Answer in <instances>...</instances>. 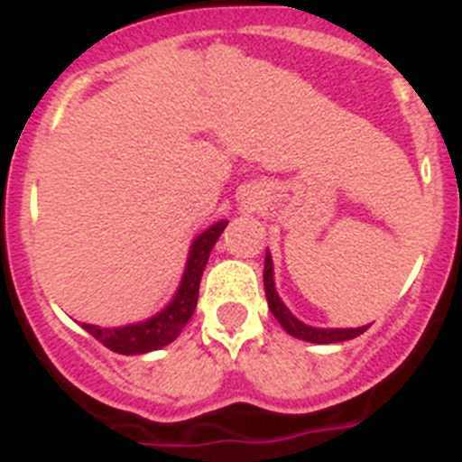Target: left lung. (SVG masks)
<instances>
[{"label":"left lung","mask_w":462,"mask_h":462,"mask_svg":"<svg viewBox=\"0 0 462 462\" xmlns=\"http://www.w3.org/2000/svg\"><path fill=\"white\" fill-rule=\"evenodd\" d=\"M275 273H273V256L271 252L266 250V263H263V287H266V298H268V308H271L273 317L280 321V326L287 330L289 336L298 337V340L314 342V345H330V342H345L354 340L361 333L370 328L368 326H358V328H314V326L303 324L300 319H296L291 314V310L282 303V298L277 296L275 289Z\"/></svg>","instance_id":"left-lung-1"}]
</instances>
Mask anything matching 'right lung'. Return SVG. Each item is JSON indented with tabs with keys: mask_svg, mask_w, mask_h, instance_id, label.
Returning <instances> with one entry per match:
<instances>
[{
	"mask_svg": "<svg viewBox=\"0 0 462 462\" xmlns=\"http://www.w3.org/2000/svg\"><path fill=\"white\" fill-rule=\"evenodd\" d=\"M226 219H219L206 231L196 236L189 245V254H187L185 273L178 284V291L171 298L169 305L164 310H159L157 314L148 317V319L136 321V324L126 326H113V328H101L94 324H83L89 336L97 337L104 346H108L110 352L125 354V356H134V354H148L154 349L171 345L175 337L180 336V330L185 328L187 321L191 319V314L196 310V300H199V284H201V275L206 271V263L210 259V252L226 228Z\"/></svg>",
	"mask_w": 462,
	"mask_h": 462,
	"instance_id": "obj_1",
	"label": "right lung"
}]
</instances>
